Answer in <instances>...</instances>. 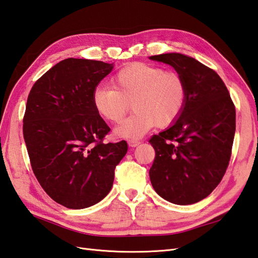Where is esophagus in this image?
I'll return each mask as SVG.
<instances>
[{
  "label": "esophagus",
  "mask_w": 258,
  "mask_h": 258,
  "mask_svg": "<svg viewBox=\"0 0 258 258\" xmlns=\"http://www.w3.org/2000/svg\"><path fill=\"white\" fill-rule=\"evenodd\" d=\"M128 144H129V147L135 148V147H137V146H139L140 141H138V140H129V141H128Z\"/></svg>",
  "instance_id": "34e87169"
}]
</instances>
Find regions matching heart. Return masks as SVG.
<instances>
[{
    "label": "heart",
    "mask_w": 258,
    "mask_h": 258,
    "mask_svg": "<svg viewBox=\"0 0 258 258\" xmlns=\"http://www.w3.org/2000/svg\"><path fill=\"white\" fill-rule=\"evenodd\" d=\"M187 100L184 78L177 71L147 63H134L119 70L111 86H98L93 93L97 114L112 123L120 122L133 105L135 112L118 125L115 134L135 139L152 129L176 122Z\"/></svg>",
    "instance_id": "b5f03b06"
}]
</instances>
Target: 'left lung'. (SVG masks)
<instances>
[{
  "mask_svg": "<svg viewBox=\"0 0 258 258\" xmlns=\"http://www.w3.org/2000/svg\"><path fill=\"white\" fill-rule=\"evenodd\" d=\"M150 59L172 66L187 87L180 117L149 141L155 150L151 184L169 203L196 204L209 196L228 168L235 134L234 104L217 72L191 56L174 52Z\"/></svg>",
  "mask_w": 258,
  "mask_h": 258,
  "instance_id": "obj_1",
  "label": "left lung"
}]
</instances>
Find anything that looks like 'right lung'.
Masks as SVG:
<instances>
[{
	"label": "right lung",
	"mask_w": 258,
	"mask_h": 258,
	"mask_svg": "<svg viewBox=\"0 0 258 258\" xmlns=\"http://www.w3.org/2000/svg\"><path fill=\"white\" fill-rule=\"evenodd\" d=\"M114 63L69 58L31 87L23 119L30 165L50 198L84 209L110 191L125 141L104 143L110 128L93 105V93Z\"/></svg>",
	"instance_id": "add662e5"
}]
</instances>
